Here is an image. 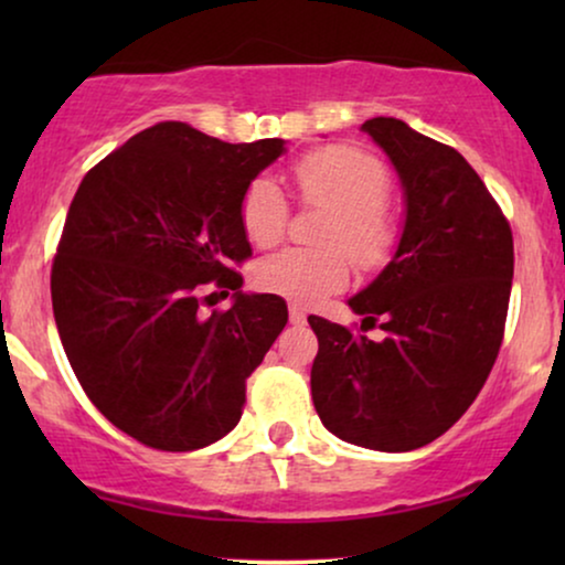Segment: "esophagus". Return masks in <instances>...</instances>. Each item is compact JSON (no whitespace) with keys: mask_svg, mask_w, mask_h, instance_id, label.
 <instances>
[{"mask_svg":"<svg viewBox=\"0 0 565 565\" xmlns=\"http://www.w3.org/2000/svg\"><path fill=\"white\" fill-rule=\"evenodd\" d=\"M290 323H306V308L298 303V300H290Z\"/></svg>","mask_w":565,"mask_h":565,"instance_id":"obj_1","label":"esophagus"}]
</instances>
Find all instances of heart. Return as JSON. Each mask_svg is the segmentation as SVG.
I'll list each match as a JSON object with an SVG mask.
<instances>
[{
	"instance_id": "1",
	"label": "heart",
	"mask_w": 565,
	"mask_h": 565,
	"mask_svg": "<svg viewBox=\"0 0 565 565\" xmlns=\"http://www.w3.org/2000/svg\"><path fill=\"white\" fill-rule=\"evenodd\" d=\"M296 177L306 200L334 211L323 242L344 245L360 265H377L388 254L396 228L383 205L391 177L381 159L347 146H331L308 153L296 167ZM242 226L252 244L273 246L280 242L288 226V200L275 180L257 177L246 188ZM254 277L265 290L292 300H313L342 288L350 277V259L341 246H290L262 259Z\"/></svg>"
}]
</instances>
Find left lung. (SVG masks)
Segmentation results:
<instances>
[{"label":"left lung","instance_id":"8db88e82","mask_svg":"<svg viewBox=\"0 0 565 565\" xmlns=\"http://www.w3.org/2000/svg\"><path fill=\"white\" fill-rule=\"evenodd\" d=\"M396 169L404 226L388 265L347 300L362 327L308 316L319 337L311 393L344 443L408 452L445 435L497 360L514 277L512 231L476 169L398 118L362 122Z\"/></svg>","mask_w":565,"mask_h":565}]
</instances>
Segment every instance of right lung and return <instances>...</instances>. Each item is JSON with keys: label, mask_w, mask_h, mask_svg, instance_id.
<instances>
[{"label": "right lung", "mask_w": 565, "mask_h": 565, "mask_svg": "<svg viewBox=\"0 0 565 565\" xmlns=\"http://www.w3.org/2000/svg\"><path fill=\"white\" fill-rule=\"evenodd\" d=\"M282 138L226 143L188 122L136 134L84 177L51 273L76 381L115 427L157 450H198L242 419L246 377L288 323L273 292H244L242 200ZM213 284L228 312L203 317ZM213 296V292H211Z\"/></svg>", "instance_id": "add662e5"}]
</instances>
